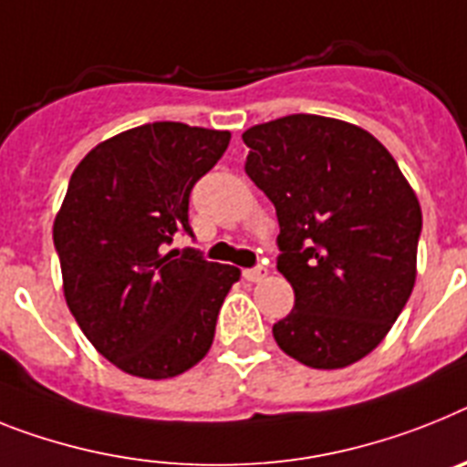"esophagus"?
I'll return each mask as SVG.
<instances>
[{
  "mask_svg": "<svg viewBox=\"0 0 467 467\" xmlns=\"http://www.w3.org/2000/svg\"><path fill=\"white\" fill-rule=\"evenodd\" d=\"M265 275H268V270L261 268V265H258V268H244V270H242V277H244L246 282H261Z\"/></svg>",
  "mask_w": 467,
  "mask_h": 467,
  "instance_id": "obj_1",
  "label": "esophagus"
}]
</instances>
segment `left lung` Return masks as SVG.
Instances as JSON below:
<instances>
[{"label":"left lung","mask_w":467,"mask_h":467,"mask_svg":"<svg viewBox=\"0 0 467 467\" xmlns=\"http://www.w3.org/2000/svg\"><path fill=\"white\" fill-rule=\"evenodd\" d=\"M242 140L246 175L275 206L277 270L294 289L273 325L277 347L318 370L351 366L413 292L420 202L385 144L347 120L292 113Z\"/></svg>","instance_id":"8db88e82"}]
</instances>
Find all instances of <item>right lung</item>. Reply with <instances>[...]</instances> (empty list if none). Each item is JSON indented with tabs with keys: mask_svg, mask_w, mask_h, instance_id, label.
<instances>
[{
	"mask_svg": "<svg viewBox=\"0 0 467 467\" xmlns=\"http://www.w3.org/2000/svg\"><path fill=\"white\" fill-rule=\"evenodd\" d=\"M227 144V130L161 120L99 142L70 175L54 218L66 304L123 373L175 378L213 344L240 268L171 244L192 234L190 192Z\"/></svg>",
	"mask_w": 467,
	"mask_h": 467,
	"instance_id": "right-lung-1",
	"label": "right lung"
}]
</instances>
